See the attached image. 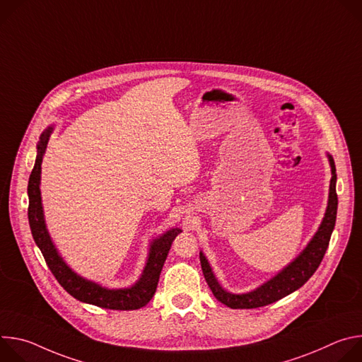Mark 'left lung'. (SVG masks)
<instances>
[{"label":"left lung","mask_w":362,"mask_h":362,"mask_svg":"<svg viewBox=\"0 0 362 362\" xmlns=\"http://www.w3.org/2000/svg\"><path fill=\"white\" fill-rule=\"evenodd\" d=\"M328 162L331 166V182H329V193L325 215L318 230L314 233L311 240L299 252L292 262H289L284 269H281L275 276L264 282L253 291L245 293H233L226 291L218 281L208 257L200 250V265L204 275L206 282H208L211 291L215 298L221 300L223 305L232 309H250L259 308L269 303H274L284 296L299 289L309 278H311L318 269L322 257L327 252L332 230L335 228L337 221V209H338V197H337V170L335 163L331 154H327Z\"/></svg>","instance_id":"1"}]
</instances>
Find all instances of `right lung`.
<instances>
[{
    "mask_svg": "<svg viewBox=\"0 0 362 362\" xmlns=\"http://www.w3.org/2000/svg\"><path fill=\"white\" fill-rule=\"evenodd\" d=\"M54 126H48L40 136L37 144V158L34 169L28 180V222L35 245L40 247L44 259L53 272L59 284L76 299L95 305L106 309H119V311H129V309H139L148 303L156 292L158 282L160 278L162 268L170 250L172 242L182 232L180 228H172L154 238L148 245L147 261L143 268L140 278L127 288H107L94 281L86 279L71 269L67 262L63 259L59 249L56 247L53 239H51L41 202V163L47 150V144Z\"/></svg>",
    "mask_w": 362,
    "mask_h": 362,
    "instance_id": "right-lung-1",
    "label": "right lung"
}]
</instances>
